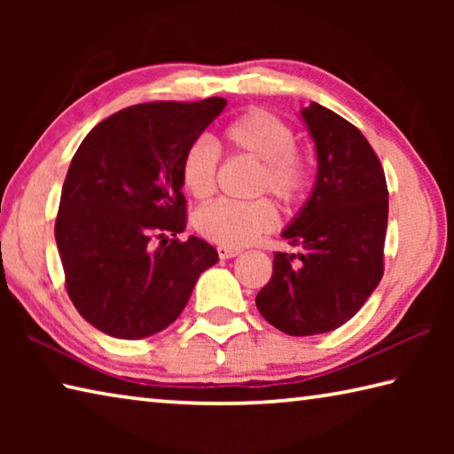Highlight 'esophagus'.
Wrapping results in <instances>:
<instances>
[{"label":"esophagus","instance_id":"esophagus-1","mask_svg":"<svg viewBox=\"0 0 454 454\" xmlns=\"http://www.w3.org/2000/svg\"><path fill=\"white\" fill-rule=\"evenodd\" d=\"M240 254V250L238 248H228V246H218V256L222 260H228V258H234Z\"/></svg>","mask_w":454,"mask_h":454}]
</instances>
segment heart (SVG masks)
I'll return each mask as SVG.
<instances>
[{"label":"heart","instance_id":"heart-1","mask_svg":"<svg viewBox=\"0 0 454 454\" xmlns=\"http://www.w3.org/2000/svg\"><path fill=\"white\" fill-rule=\"evenodd\" d=\"M230 152L244 153L258 162L252 194H270L282 204L302 200L310 184V166L296 148V136L286 121L266 110H248L228 121L220 134ZM220 150L210 137H198L184 150L180 178L184 188L198 200L208 198L216 188ZM276 224V210L268 200L232 202L218 200L194 216L198 234L214 244L242 248L256 242Z\"/></svg>","mask_w":454,"mask_h":454}]
</instances>
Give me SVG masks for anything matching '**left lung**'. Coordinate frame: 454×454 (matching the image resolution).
Instances as JSON below:
<instances>
[{"mask_svg": "<svg viewBox=\"0 0 454 454\" xmlns=\"http://www.w3.org/2000/svg\"><path fill=\"white\" fill-rule=\"evenodd\" d=\"M301 120L317 150V180L282 230L298 252H276L256 306L282 333L314 336L342 326L379 286L388 190L374 150L350 121L317 102L302 107Z\"/></svg>", "mask_w": 454, "mask_h": 454, "instance_id": "1", "label": "left lung"}]
</instances>
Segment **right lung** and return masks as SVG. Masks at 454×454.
<instances>
[{
	"mask_svg": "<svg viewBox=\"0 0 454 454\" xmlns=\"http://www.w3.org/2000/svg\"><path fill=\"white\" fill-rule=\"evenodd\" d=\"M224 107V98L126 107L99 121L72 158L56 244L67 294L102 333L140 340L168 328L218 262L202 238L170 236L186 228L184 150Z\"/></svg>",
	"mask_w": 454,
	"mask_h": 454,
	"instance_id": "add662e5",
	"label": "right lung"
}]
</instances>
